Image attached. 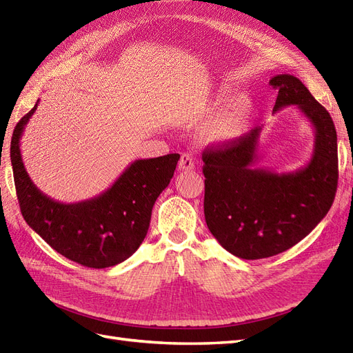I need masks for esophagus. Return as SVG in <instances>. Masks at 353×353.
I'll return each instance as SVG.
<instances>
[{
  "instance_id": "34e87169",
  "label": "esophagus",
  "mask_w": 353,
  "mask_h": 353,
  "mask_svg": "<svg viewBox=\"0 0 353 353\" xmlns=\"http://www.w3.org/2000/svg\"><path fill=\"white\" fill-rule=\"evenodd\" d=\"M196 166V162H194V157L191 154H183L179 159V163H178V168L179 170H191L194 169Z\"/></svg>"
}]
</instances>
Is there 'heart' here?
Returning a JSON list of instances; mask_svg holds the SVG:
<instances>
[{"label": "heart", "mask_w": 353, "mask_h": 353, "mask_svg": "<svg viewBox=\"0 0 353 353\" xmlns=\"http://www.w3.org/2000/svg\"><path fill=\"white\" fill-rule=\"evenodd\" d=\"M250 112V103L243 97L227 103L210 121L208 126L209 137L216 143L237 140L249 125Z\"/></svg>", "instance_id": "b5f03b06"}]
</instances>
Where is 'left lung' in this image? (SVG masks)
<instances>
[{
	"label": "left lung",
	"instance_id": "left-lung-1",
	"mask_svg": "<svg viewBox=\"0 0 353 353\" xmlns=\"http://www.w3.org/2000/svg\"><path fill=\"white\" fill-rule=\"evenodd\" d=\"M272 112L296 108L314 130V150L302 168L275 172L254 168L262 128L203 152L205 218L223 249L262 259L303 240L327 215L337 190V134L330 113L293 74H276Z\"/></svg>",
	"mask_w": 353,
	"mask_h": 353
}]
</instances>
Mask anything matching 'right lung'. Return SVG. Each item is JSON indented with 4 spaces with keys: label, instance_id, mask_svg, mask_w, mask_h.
<instances>
[{
    "label": "right lung",
    "instance_id": "1",
    "mask_svg": "<svg viewBox=\"0 0 353 353\" xmlns=\"http://www.w3.org/2000/svg\"><path fill=\"white\" fill-rule=\"evenodd\" d=\"M38 101L16 125L10 147L25 221L56 252L88 268L126 261L145 239L154 201L172 179L179 154L138 159L101 194L78 203L57 201L34 184L20 154V138Z\"/></svg>",
    "mask_w": 353,
    "mask_h": 353
}]
</instances>
